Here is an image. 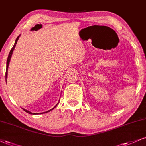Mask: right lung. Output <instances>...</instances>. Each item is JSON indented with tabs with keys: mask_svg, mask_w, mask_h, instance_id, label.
Returning <instances> with one entry per match:
<instances>
[{
	"mask_svg": "<svg viewBox=\"0 0 146 146\" xmlns=\"http://www.w3.org/2000/svg\"><path fill=\"white\" fill-rule=\"evenodd\" d=\"M19 36H20V35H19V36H18L17 38H16V40H15V44H14L13 46V48H11V51H10V53H9V54L8 58H7V68H6V75H5V78H6V82H7V74H8V68H9V62H10L11 58V56H12L13 52V50H14V48H15V46H16V44H17V40H18V39H19ZM58 103H59V102H58ZM58 103H57V104H56V105L55 106V107H53V108L50 110H48V111H45V112L40 113V114H43V113H47V112H49V111H51V110H53L54 108H55L56 107V106H57V104H58ZM22 109H23V111H26V112L28 113V114H39V113H38H38H37V114H36V113H32V112H31V111H30L27 110H26V109H23V108H22Z\"/></svg>",
	"mask_w": 146,
	"mask_h": 146,
	"instance_id": "1",
	"label": "right lung"
}]
</instances>
